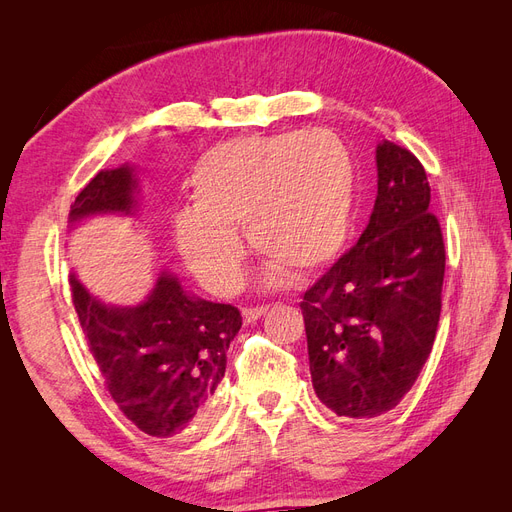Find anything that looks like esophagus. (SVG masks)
Returning <instances> with one entry per match:
<instances>
[{
	"label": "esophagus",
	"instance_id": "esophagus-1",
	"mask_svg": "<svg viewBox=\"0 0 512 512\" xmlns=\"http://www.w3.org/2000/svg\"><path fill=\"white\" fill-rule=\"evenodd\" d=\"M267 305H256V307H245L243 309V318L247 320V322H254V320H258L260 316H265L267 314Z\"/></svg>",
	"mask_w": 512,
	"mask_h": 512
}]
</instances>
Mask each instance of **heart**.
I'll use <instances>...</instances> for the list:
<instances>
[{"mask_svg": "<svg viewBox=\"0 0 512 512\" xmlns=\"http://www.w3.org/2000/svg\"><path fill=\"white\" fill-rule=\"evenodd\" d=\"M194 207L175 215L181 258L215 292L243 277L247 232L269 277L294 280L327 269L350 237L356 175L342 138L327 130L239 136L211 147L192 179Z\"/></svg>", "mask_w": 512, "mask_h": 512, "instance_id": "b5f03b06", "label": "heart"}]
</instances>
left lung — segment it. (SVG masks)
Segmentation results:
<instances>
[{
    "label": "left lung",
    "instance_id": "obj_1",
    "mask_svg": "<svg viewBox=\"0 0 512 512\" xmlns=\"http://www.w3.org/2000/svg\"><path fill=\"white\" fill-rule=\"evenodd\" d=\"M376 166L367 228L301 301L314 391L348 418L380 416L404 399L442 312L446 252L425 168L391 141L378 145Z\"/></svg>",
    "mask_w": 512,
    "mask_h": 512
}]
</instances>
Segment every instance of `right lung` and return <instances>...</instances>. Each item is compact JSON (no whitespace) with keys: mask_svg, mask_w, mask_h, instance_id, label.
<instances>
[{"mask_svg":"<svg viewBox=\"0 0 512 512\" xmlns=\"http://www.w3.org/2000/svg\"><path fill=\"white\" fill-rule=\"evenodd\" d=\"M134 188L132 168L100 170L76 196L70 222L130 213ZM70 290L106 391L128 421L153 438L190 436L213 421L226 352L241 329L235 305L190 297L168 273L138 307L100 303L76 275Z\"/></svg>","mask_w":512,"mask_h":512,"instance_id":"right-lung-1","label":"right lung"}]
</instances>
